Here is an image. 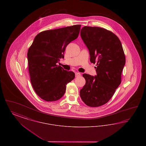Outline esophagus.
<instances>
[{"label":"esophagus","instance_id":"1","mask_svg":"<svg viewBox=\"0 0 146 146\" xmlns=\"http://www.w3.org/2000/svg\"><path fill=\"white\" fill-rule=\"evenodd\" d=\"M81 76L80 73H79V72H76V77H78V76Z\"/></svg>","mask_w":146,"mask_h":146}]
</instances>
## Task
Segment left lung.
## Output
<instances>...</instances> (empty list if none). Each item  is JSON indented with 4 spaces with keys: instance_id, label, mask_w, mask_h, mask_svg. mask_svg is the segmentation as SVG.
Segmentation results:
<instances>
[{
    "instance_id": "obj_1",
    "label": "left lung",
    "mask_w": 146,
    "mask_h": 146,
    "mask_svg": "<svg viewBox=\"0 0 146 146\" xmlns=\"http://www.w3.org/2000/svg\"><path fill=\"white\" fill-rule=\"evenodd\" d=\"M80 35L89 50L91 62L96 63L97 76L83 74L86 83L80 96L87 106L100 107L110 101L121 83L124 52L118 36L104 28L85 26Z\"/></svg>"
}]
</instances>
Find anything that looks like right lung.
I'll return each instance as SVG.
<instances>
[{"instance_id": "add662e5", "label": "right lung", "mask_w": 146, "mask_h": 146, "mask_svg": "<svg viewBox=\"0 0 146 146\" xmlns=\"http://www.w3.org/2000/svg\"><path fill=\"white\" fill-rule=\"evenodd\" d=\"M80 25L42 31L36 35L28 49L30 80L35 93L42 99L55 101L62 97L66 85L75 74L57 64L64 58L67 45L76 39Z\"/></svg>"}]
</instances>
